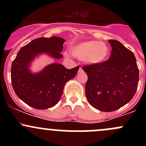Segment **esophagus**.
<instances>
[{"label": "esophagus", "mask_w": 146, "mask_h": 146, "mask_svg": "<svg viewBox=\"0 0 146 146\" xmlns=\"http://www.w3.org/2000/svg\"><path fill=\"white\" fill-rule=\"evenodd\" d=\"M81 71H82V68L80 67V68H79V72H81Z\"/></svg>", "instance_id": "esophagus-1"}]
</instances>
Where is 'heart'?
Listing matches in <instances>:
<instances>
[{
	"label": "heart",
	"mask_w": 146,
	"mask_h": 146,
	"mask_svg": "<svg viewBox=\"0 0 146 146\" xmlns=\"http://www.w3.org/2000/svg\"><path fill=\"white\" fill-rule=\"evenodd\" d=\"M74 56L90 65H100L110 55V47L103 42L91 40L83 42L71 48ZM68 56V54H66Z\"/></svg>",
	"instance_id": "1"
}]
</instances>
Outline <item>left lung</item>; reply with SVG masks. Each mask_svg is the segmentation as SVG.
<instances>
[{
	"mask_svg": "<svg viewBox=\"0 0 146 146\" xmlns=\"http://www.w3.org/2000/svg\"><path fill=\"white\" fill-rule=\"evenodd\" d=\"M108 61L83 66L88 75L85 95L91 106L102 111H112L131 100L138 88L139 71L134 54L117 40Z\"/></svg>",
	"mask_w": 146,
	"mask_h": 146,
	"instance_id": "8db88e82",
	"label": "left lung"
}]
</instances>
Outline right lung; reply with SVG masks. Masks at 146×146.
<instances>
[{
    "mask_svg": "<svg viewBox=\"0 0 146 146\" xmlns=\"http://www.w3.org/2000/svg\"><path fill=\"white\" fill-rule=\"evenodd\" d=\"M65 39L58 36L35 39L20 48L11 67V82L17 96L33 108L46 110L55 106L62 95L65 84L77 74L79 66L67 69L54 63L38 73L29 69L31 63L41 54L54 59L63 58Z\"/></svg>",
    "mask_w": 146,
    "mask_h": 146,
    "instance_id": "right-lung-1",
    "label": "right lung"
}]
</instances>
